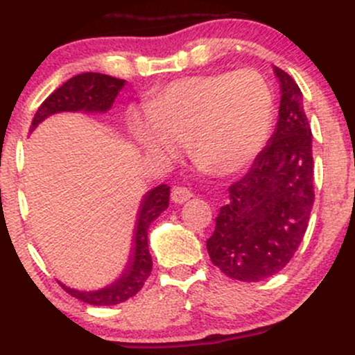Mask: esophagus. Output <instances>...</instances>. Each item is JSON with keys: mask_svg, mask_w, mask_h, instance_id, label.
I'll use <instances>...</instances> for the list:
<instances>
[{"mask_svg": "<svg viewBox=\"0 0 355 355\" xmlns=\"http://www.w3.org/2000/svg\"><path fill=\"white\" fill-rule=\"evenodd\" d=\"M192 197V192L185 187H173L171 189V200L175 204H184Z\"/></svg>", "mask_w": 355, "mask_h": 355, "instance_id": "obj_1", "label": "esophagus"}]
</instances>
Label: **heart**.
I'll list each match as a JSON object with an SVG mask.
<instances>
[{
	"label": "heart",
	"mask_w": 355,
	"mask_h": 355,
	"mask_svg": "<svg viewBox=\"0 0 355 355\" xmlns=\"http://www.w3.org/2000/svg\"><path fill=\"white\" fill-rule=\"evenodd\" d=\"M274 96L259 73L241 69L171 81L130 110L128 129L146 156L171 159L180 144L196 165L214 175L245 170L266 146Z\"/></svg>",
	"instance_id": "heart-1"
}]
</instances>
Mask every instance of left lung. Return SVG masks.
<instances>
[{"mask_svg":"<svg viewBox=\"0 0 355 355\" xmlns=\"http://www.w3.org/2000/svg\"><path fill=\"white\" fill-rule=\"evenodd\" d=\"M279 121L267 146L234 182L206 241L227 277L259 282L281 272L303 241L315 200L311 129L296 81L275 68Z\"/></svg>","mask_w":355,"mask_h":355,"instance_id":"obj_1","label":"left lung"}]
</instances>
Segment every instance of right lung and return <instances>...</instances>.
<instances>
[{"instance_id":"right-lung-1","label":"right lung","mask_w":355,"mask_h":355,"mask_svg":"<svg viewBox=\"0 0 355 355\" xmlns=\"http://www.w3.org/2000/svg\"><path fill=\"white\" fill-rule=\"evenodd\" d=\"M125 87V80L109 76L102 73H81L69 78L62 87L44 100L35 112L30 132L37 129L40 122L61 112H83V114H107L114 105L115 98ZM170 187L165 184L148 190L141 199L137 209L136 225L132 231V246L121 274L110 284L100 289L80 291L62 284V289L76 300L93 306H114L124 303L129 297L136 296L137 291L144 286L151 274L153 259L149 253L148 231L151 223L168 207Z\"/></svg>"}]
</instances>
